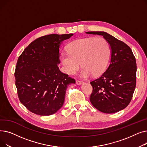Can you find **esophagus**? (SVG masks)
Returning a JSON list of instances; mask_svg holds the SVG:
<instances>
[{
	"mask_svg": "<svg viewBox=\"0 0 147 147\" xmlns=\"http://www.w3.org/2000/svg\"><path fill=\"white\" fill-rule=\"evenodd\" d=\"M76 83L77 84H78V85H81V84H82L83 82H82V81H79V80H76Z\"/></svg>",
	"mask_w": 147,
	"mask_h": 147,
	"instance_id": "esophagus-1",
	"label": "esophagus"
}]
</instances>
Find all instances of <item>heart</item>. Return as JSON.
<instances>
[{
  "label": "heart",
  "mask_w": 147,
  "mask_h": 147,
  "mask_svg": "<svg viewBox=\"0 0 147 147\" xmlns=\"http://www.w3.org/2000/svg\"><path fill=\"white\" fill-rule=\"evenodd\" d=\"M111 53L109 43L103 37L80 38L69 43L67 52L61 54V61L65 72L74 75L82 66L81 78L86 79L92 74L101 75L109 64Z\"/></svg>",
  "instance_id": "b5f03b06"
}]
</instances>
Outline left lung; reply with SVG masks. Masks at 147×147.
Returning <instances> with one entry per match:
<instances>
[{"mask_svg": "<svg viewBox=\"0 0 147 147\" xmlns=\"http://www.w3.org/2000/svg\"><path fill=\"white\" fill-rule=\"evenodd\" d=\"M102 36L111 49L110 64L99 78L90 82L91 104L99 111L111 114L129 105L136 87V63L129 46L104 32H88Z\"/></svg>", "mask_w": 147, "mask_h": 147, "instance_id": "8db88e82", "label": "left lung"}]
</instances>
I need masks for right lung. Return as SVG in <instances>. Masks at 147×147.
<instances>
[{
  "label": "right lung",
  "mask_w": 147,
  "mask_h": 147,
  "mask_svg": "<svg viewBox=\"0 0 147 147\" xmlns=\"http://www.w3.org/2000/svg\"><path fill=\"white\" fill-rule=\"evenodd\" d=\"M73 34H52L37 38L22 52L15 68L20 102L31 112L50 115L63 107L65 92L75 80L59 69V48Z\"/></svg>",
  "instance_id": "obj_1"
}]
</instances>
